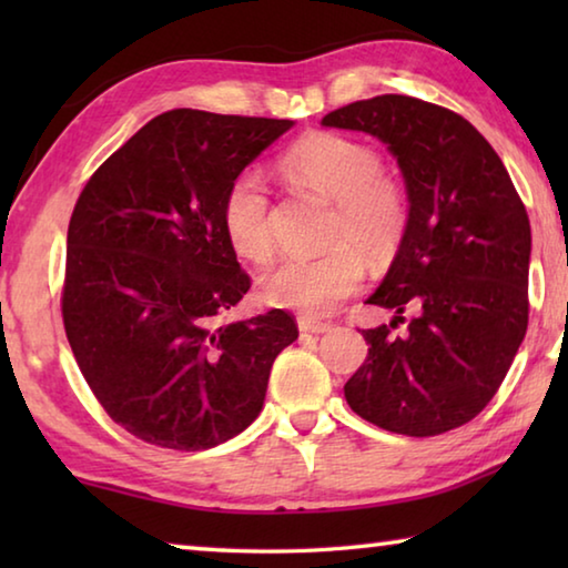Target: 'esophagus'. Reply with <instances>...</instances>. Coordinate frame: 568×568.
<instances>
[{
    "label": "esophagus",
    "instance_id": "obj_1",
    "mask_svg": "<svg viewBox=\"0 0 568 568\" xmlns=\"http://www.w3.org/2000/svg\"><path fill=\"white\" fill-rule=\"evenodd\" d=\"M297 328H301L303 333L321 335V333H331L333 325L331 323H323V321H313V318H301V321H297Z\"/></svg>",
    "mask_w": 568,
    "mask_h": 568
}]
</instances>
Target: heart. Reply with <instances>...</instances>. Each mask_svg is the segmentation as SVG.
<instances>
[{"label":"heart","mask_w":568,"mask_h":568,"mask_svg":"<svg viewBox=\"0 0 568 568\" xmlns=\"http://www.w3.org/2000/svg\"><path fill=\"white\" fill-rule=\"evenodd\" d=\"M281 168L291 180L338 203L333 243L343 245L318 257H281L257 277V293L275 307L331 313L363 281V261L354 248L376 261L398 243L406 227V197L396 182L383 175L378 152L343 134H307L285 152ZM223 225L240 257L261 263L271 255V195L257 172H243L233 180L223 203Z\"/></svg>","instance_id":"obj_1"}]
</instances>
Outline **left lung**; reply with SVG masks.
<instances>
[{
  "instance_id": "1",
  "label": "left lung",
  "mask_w": 568,
  "mask_h": 568,
  "mask_svg": "<svg viewBox=\"0 0 568 568\" xmlns=\"http://www.w3.org/2000/svg\"><path fill=\"white\" fill-rule=\"evenodd\" d=\"M323 124L388 145L408 197L398 253L368 297L396 315L363 331L368 358L345 383V400L390 434H446L496 396L526 335V207L484 134L438 104L381 94ZM403 310L414 318L396 336Z\"/></svg>"
}]
</instances>
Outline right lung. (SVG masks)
Instances as JSON below:
<instances>
[{
    "label": "right lung",
    "instance_id": "obj_1",
    "mask_svg": "<svg viewBox=\"0 0 568 568\" xmlns=\"http://www.w3.org/2000/svg\"><path fill=\"white\" fill-rule=\"evenodd\" d=\"M293 120L170 110L84 185L67 230V341L108 416L145 444L205 450L263 410L285 311L220 323L250 277L223 225L233 180Z\"/></svg>",
    "mask_w": 568,
    "mask_h": 568
}]
</instances>
